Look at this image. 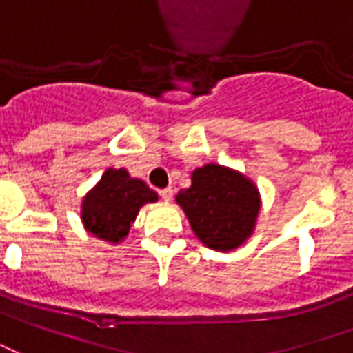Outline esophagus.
Listing matches in <instances>:
<instances>
[{
	"label": "esophagus",
	"instance_id": "obj_1",
	"mask_svg": "<svg viewBox=\"0 0 353 353\" xmlns=\"http://www.w3.org/2000/svg\"><path fill=\"white\" fill-rule=\"evenodd\" d=\"M160 197L163 199V201H171V197H173V190H171V188L160 190Z\"/></svg>",
	"mask_w": 353,
	"mask_h": 353
}]
</instances>
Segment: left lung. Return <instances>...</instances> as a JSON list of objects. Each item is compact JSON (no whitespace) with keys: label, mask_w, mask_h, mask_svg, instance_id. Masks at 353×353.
<instances>
[{"label":"left lung","mask_w":353,"mask_h":353,"mask_svg":"<svg viewBox=\"0 0 353 353\" xmlns=\"http://www.w3.org/2000/svg\"><path fill=\"white\" fill-rule=\"evenodd\" d=\"M176 205L206 248L232 251L255 230L261 193L255 182L240 171L206 163L193 171L192 186L180 190Z\"/></svg>","instance_id":"obj_1"}]
</instances>
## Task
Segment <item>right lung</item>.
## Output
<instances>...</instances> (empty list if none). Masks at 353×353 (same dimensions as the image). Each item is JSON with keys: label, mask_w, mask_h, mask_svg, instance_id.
<instances>
[{"label": "right lung", "mask_w": 353, "mask_h": 353, "mask_svg": "<svg viewBox=\"0 0 353 353\" xmlns=\"http://www.w3.org/2000/svg\"><path fill=\"white\" fill-rule=\"evenodd\" d=\"M158 193L126 169H105L97 186L81 203V223L87 232L104 242L119 243L128 236L139 208L156 203Z\"/></svg>", "instance_id": "1"}]
</instances>
